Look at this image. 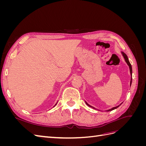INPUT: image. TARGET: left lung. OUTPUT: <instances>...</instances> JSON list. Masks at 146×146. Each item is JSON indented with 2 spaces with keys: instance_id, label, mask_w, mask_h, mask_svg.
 <instances>
[{
  "instance_id": "obj_1",
  "label": "left lung",
  "mask_w": 146,
  "mask_h": 146,
  "mask_svg": "<svg viewBox=\"0 0 146 146\" xmlns=\"http://www.w3.org/2000/svg\"><path fill=\"white\" fill-rule=\"evenodd\" d=\"M121 53H122V55H123V58H124V59H125V62L127 63V64L129 65V68H130V74H131V80H130V86H131V82H132V67H131V64H130V61H129V58H128V57H127V55L125 54L124 52H122ZM86 102V105H87L88 106H89L90 107H91V108H94V109H96V108H94L93 107H92V106H91V105H90L89 104H88L86 102ZM121 104H120V105H119L117 106V107H113V108H111V109L108 110H107V111H112V110H114V109H116V108H118V107H119V106H120Z\"/></svg>"
}]
</instances>
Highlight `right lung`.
Instances as JSON below:
<instances>
[{"label": "right lung", "mask_w": 146, "mask_h": 146, "mask_svg": "<svg viewBox=\"0 0 146 146\" xmlns=\"http://www.w3.org/2000/svg\"><path fill=\"white\" fill-rule=\"evenodd\" d=\"M56 104H55V105H56Z\"/></svg>", "instance_id": "1"}]
</instances>
